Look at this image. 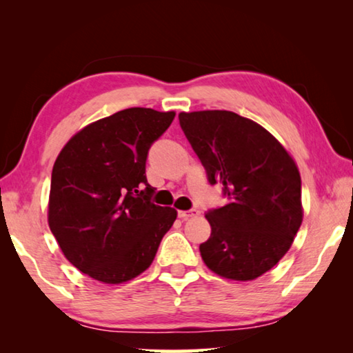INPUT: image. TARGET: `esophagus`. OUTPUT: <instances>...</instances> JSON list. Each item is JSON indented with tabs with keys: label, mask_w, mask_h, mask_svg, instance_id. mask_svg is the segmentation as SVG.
I'll return each instance as SVG.
<instances>
[{
	"label": "esophagus",
	"mask_w": 353,
	"mask_h": 353,
	"mask_svg": "<svg viewBox=\"0 0 353 353\" xmlns=\"http://www.w3.org/2000/svg\"><path fill=\"white\" fill-rule=\"evenodd\" d=\"M198 214H199V210H196V208H191V210L179 212V218H181V219H188V218L198 216Z\"/></svg>",
	"instance_id": "34e87169"
}]
</instances>
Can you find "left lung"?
I'll list each match as a JSON object with an SVG mask.
<instances>
[{
	"label": "left lung",
	"mask_w": 353,
	"mask_h": 353,
	"mask_svg": "<svg viewBox=\"0 0 353 353\" xmlns=\"http://www.w3.org/2000/svg\"><path fill=\"white\" fill-rule=\"evenodd\" d=\"M179 123L227 201L205 214L212 234L199 246L202 260L221 277H260L288 252L302 224L294 160L266 129L234 112H182Z\"/></svg>",
	"instance_id": "8db88e82"
}]
</instances>
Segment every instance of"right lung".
Returning <instances> with one entry per match:
<instances>
[{
	"instance_id": "1",
	"label": "right lung",
	"mask_w": 353,
	"mask_h": 353,
	"mask_svg": "<svg viewBox=\"0 0 353 353\" xmlns=\"http://www.w3.org/2000/svg\"><path fill=\"white\" fill-rule=\"evenodd\" d=\"M174 112L130 107L83 128L59 154L48 223L71 265L103 283L146 271L177 212L155 205L146 179L152 143Z\"/></svg>"
}]
</instances>
